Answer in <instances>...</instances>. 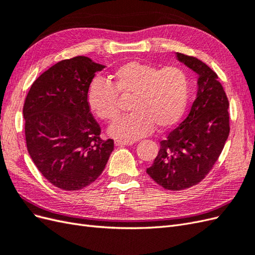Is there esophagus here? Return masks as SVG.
I'll return each mask as SVG.
<instances>
[{
    "instance_id": "1",
    "label": "esophagus",
    "mask_w": 255,
    "mask_h": 255,
    "mask_svg": "<svg viewBox=\"0 0 255 255\" xmlns=\"http://www.w3.org/2000/svg\"><path fill=\"white\" fill-rule=\"evenodd\" d=\"M134 143V141H132V140H119V139H117V140H115V144L116 145H118V146H126V145H130V144H133Z\"/></svg>"
}]
</instances>
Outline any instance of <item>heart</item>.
Wrapping results in <instances>:
<instances>
[{"instance_id": "1", "label": "heart", "mask_w": 255, "mask_h": 255, "mask_svg": "<svg viewBox=\"0 0 255 255\" xmlns=\"http://www.w3.org/2000/svg\"><path fill=\"white\" fill-rule=\"evenodd\" d=\"M119 92L133 95V112L118 119L109 133L119 139L134 140L149 134L156 126L166 128L180 120L186 109L189 80L179 67H158L132 60L116 69L113 84L95 80L88 88L90 110L99 118L113 121L120 114Z\"/></svg>"}]
</instances>
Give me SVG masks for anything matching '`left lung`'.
Masks as SVG:
<instances>
[{
  "instance_id": "1",
  "label": "left lung",
  "mask_w": 255,
  "mask_h": 255,
  "mask_svg": "<svg viewBox=\"0 0 255 255\" xmlns=\"http://www.w3.org/2000/svg\"><path fill=\"white\" fill-rule=\"evenodd\" d=\"M176 58L198 74L197 98L187 117L160 141L156 158L146 169L169 190L201 182L217 161L230 133L229 101L217 74L196 57L176 53Z\"/></svg>"
}]
</instances>
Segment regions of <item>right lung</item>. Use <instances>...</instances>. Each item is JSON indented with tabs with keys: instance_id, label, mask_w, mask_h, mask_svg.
<instances>
[{
	"instance_id": "right-lung-1",
	"label": "right lung",
	"mask_w": 255,
	"mask_h": 255,
	"mask_svg": "<svg viewBox=\"0 0 255 255\" xmlns=\"http://www.w3.org/2000/svg\"><path fill=\"white\" fill-rule=\"evenodd\" d=\"M105 66L89 57L61 60L30 87L23 106L28 154L54 186L80 190L101 174L114 150L103 140L90 113L87 94L96 72Z\"/></svg>"
}]
</instances>
